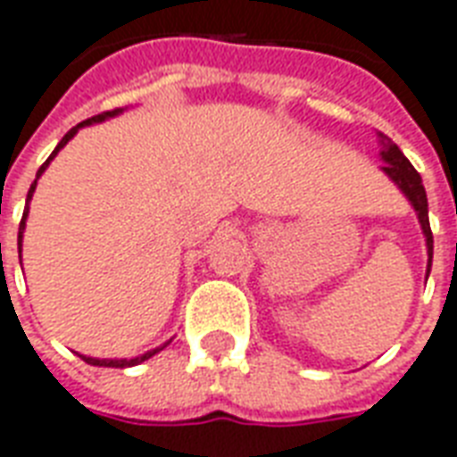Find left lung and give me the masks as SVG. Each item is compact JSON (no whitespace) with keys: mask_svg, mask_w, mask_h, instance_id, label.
<instances>
[{"mask_svg":"<svg viewBox=\"0 0 457 457\" xmlns=\"http://www.w3.org/2000/svg\"><path fill=\"white\" fill-rule=\"evenodd\" d=\"M378 140H380V157H383L385 167L383 171L387 177L400 186V191L409 198V203L414 205V211L419 215V222H421V229H424V237H427V249H428V271H431V259H434V235H431V225H428V201L427 191H424V184H421V177L419 171L411 167V162L402 154V150L397 145L392 143L390 137L385 133H378Z\"/></svg>","mask_w":457,"mask_h":457,"instance_id":"left-lung-1","label":"left lung"}]
</instances>
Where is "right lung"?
I'll return each mask as SVG.
<instances>
[{
  "label": "right lung",
  "mask_w": 457,
  "mask_h": 457,
  "mask_svg": "<svg viewBox=\"0 0 457 457\" xmlns=\"http://www.w3.org/2000/svg\"><path fill=\"white\" fill-rule=\"evenodd\" d=\"M120 111H123V108H113V111H104V113H99V116L87 118V120H82V123H79V125H74L72 130H70V133H67L65 137H62V140H60V143H57V147H55V150H53V154H50L48 160H46V164H43V167L38 169V174H36V181H33V184H30L29 195H26V208H23L21 225H19V256H21V239H23V229H26V215H29V201H30V195H33V191H36V184H38V177H40V174H43V171H46V169H48L50 160H53V157H55L57 152L62 150V147H65V145L70 143V140H72V137H74V135H77V130H79V128H84V125H91V123H101V120H106V118L118 116V113H120ZM167 344H169V341H167ZM167 344H164V346H167ZM164 346H160V349H152V351H147V353H143V356H135V358H120V361H118V358H89V356H82V361H87V363H91V366H104V368H130V366H137V363H143V361H147V358H152V356H154V353H160V351L164 349Z\"/></svg>",
  "instance_id": "add662e5"
}]
</instances>
